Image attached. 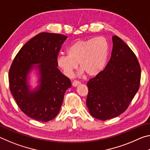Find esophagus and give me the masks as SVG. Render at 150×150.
Returning a JSON list of instances; mask_svg holds the SVG:
<instances>
[{"mask_svg": "<svg viewBox=\"0 0 150 150\" xmlns=\"http://www.w3.org/2000/svg\"><path fill=\"white\" fill-rule=\"evenodd\" d=\"M80 82L79 81H73V82L72 83V85L73 86V87H76V86H77L78 85H79L80 84Z\"/></svg>", "mask_w": 150, "mask_h": 150, "instance_id": "obj_1", "label": "esophagus"}]
</instances>
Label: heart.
Returning <instances> with one entry per match:
<instances>
[{"instance_id": "heart-1", "label": "heart", "mask_w": 150, "mask_h": 150, "mask_svg": "<svg viewBox=\"0 0 150 150\" xmlns=\"http://www.w3.org/2000/svg\"><path fill=\"white\" fill-rule=\"evenodd\" d=\"M67 55L57 57V65L65 76L71 77L78 67L81 74L86 73L93 77L102 71L107 62L108 44L103 37L79 40L67 49Z\"/></svg>"}]
</instances>
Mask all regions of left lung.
I'll return each mask as SVG.
<instances>
[{"label":"left lung","mask_w":150,"mask_h":150,"mask_svg":"<svg viewBox=\"0 0 150 150\" xmlns=\"http://www.w3.org/2000/svg\"><path fill=\"white\" fill-rule=\"evenodd\" d=\"M111 57L105 69L87 82V108L94 118L106 120L125 111L138 92L141 69L136 55L114 35Z\"/></svg>","instance_id":"1"}]
</instances>
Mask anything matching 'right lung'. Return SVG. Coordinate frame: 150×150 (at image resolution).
Listing matches in <instances>:
<instances>
[{
  "label": "right lung",
  "instance_id": "add662e5",
  "mask_svg": "<svg viewBox=\"0 0 150 150\" xmlns=\"http://www.w3.org/2000/svg\"><path fill=\"white\" fill-rule=\"evenodd\" d=\"M67 36L42 32L26 43L9 70L10 90L17 105L29 117L47 122L57 115L70 79L57 68V57ZM35 69L39 84L32 90L29 74Z\"/></svg>",
  "mask_w": 150,
  "mask_h": 150
}]
</instances>
